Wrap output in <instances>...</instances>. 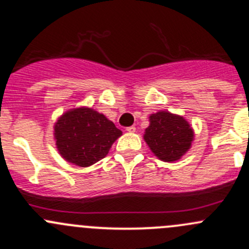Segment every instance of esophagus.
<instances>
[{
	"instance_id": "obj_1",
	"label": "esophagus",
	"mask_w": 249,
	"mask_h": 249,
	"mask_svg": "<svg viewBox=\"0 0 249 249\" xmlns=\"http://www.w3.org/2000/svg\"><path fill=\"white\" fill-rule=\"evenodd\" d=\"M126 131H127V132H129V133H134V132H136V127H134V126L127 127Z\"/></svg>"
}]
</instances>
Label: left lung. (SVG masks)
<instances>
[{
  "instance_id": "obj_1",
  "label": "left lung",
  "mask_w": 249,
  "mask_h": 249,
  "mask_svg": "<svg viewBox=\"0 0 249 249\" xmlns=\"http://www.w3.org/2000/svg\"><path fill=\"white\" fill-rule=\"evenodd\" d=\"M144 141L154 155L165 162L179 160L191 148L194 132L182 116L159 111L149 117Z\"/></svg>"
}]
</instances>
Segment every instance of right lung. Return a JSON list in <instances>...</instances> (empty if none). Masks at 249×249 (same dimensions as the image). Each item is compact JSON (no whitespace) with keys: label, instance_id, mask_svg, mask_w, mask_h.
<instances>
[{"label":"right lung","instance_id":"add662e5","mask_svg":"<svg viewBox=\"0 0 249 249\" xmlns=\"http://www.w3.org/2000/svg\"><path fill=\"white\" fill-rule=\"evenodd\" d=\"M55 141L66 161L88 167L105 158L122 132L90 107L72 108L55 123Z\"/></svg>","mask_w":249,"mask_h":249}]
</instances>
